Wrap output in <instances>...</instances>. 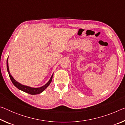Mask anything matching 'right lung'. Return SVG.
I'll return each instance as SVG.
<instances>
[{
	"label": "right lung",
	"mask_w": 125,
	"mask_h": 125,
	"mask_svg": "<svg viewBox=\"0 0 125 125\" xmlns=\"http://www.w3.org/2000/svg\"><path fill=\"white\" fill-rule=\"evenodd\" d=\"M8 59L7 60V71H8V72L9 77H10V80L11 81V82H12L13 84L14 85V86L16 87L17 88H18L19 90L22 91L24 92L28 93V94H32V95L39 94H41V93L43 91H44L45 89L47 88V87H48L49 85L50 84L51 82H52L53 74H52V76H51L50 80H49L48 82H47L46 84H44V86H42V87H38V88L31 87H29V86H25V85L21 84V83H20L19 82H17L16 80H14L13 77H12V76L11 75L10 73L9 66H8Z\"/></svg>",
	"instance_id": "1"
}]
</instances>
